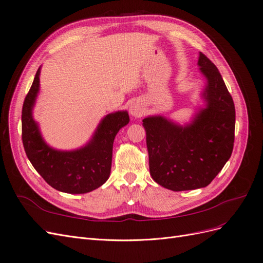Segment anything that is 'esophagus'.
I'll list each match as a JSON object with an SVG mask.
<instances>
[{
	"label": "esophagus",
	"instance_id": "34e87169",
	"mask_svg": "<svg viewBox=\"0 0 263 263\" xmlns=\"http://www.w3.org/2000/svg\"><path fill=\"white\" fill-rule=\"evenodd\" d=\"M142 110H144V109H142L141 104H140V103H138V102H133L132 104H130V106H129V113L134 117L141 116Z\"/></svg>",
	"mask_w": 263,
	"mask_h": 263
}]
</instances>
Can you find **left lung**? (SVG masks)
Here are the masks:
<instances>
[{
	"instance_id": "left-lung-1",
	"label": "left lung",
	"mask_w": 263,
	"mask_h": 263,
	"mask_svg": "<svg viewBox=\"0 0 263 263\" xmlns=\"http://www.w3.org/2000/svg\"><path fill=\"white\" fill-rule=\"evenodd\" d=\"M198 66L208 79V102L194 122L181 127L161 116L142 121L150 176L165 189L186 191L208 186L232 156L236 112L232 95L216 66L200 53Z\"/></svg>"
}]
</instances>
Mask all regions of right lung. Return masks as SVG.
I'll return each mask as SVG.
<instances>
[{
  "instance_id": "obj_1",
  "label": "right lung",
  "mask_w": 263,
  "mask_h": 263,
  "mask_svg": "<svg viewBox=\"0 0 263 263\" xmlns=\"http://www.w3.org/2000/svg\"><path fill=\"white\" fill-rule=\"evenodd\" d=\"M37 70L22 109V139L27 158L36 171L53 189L70 194H82L104 184L112 166L116 134L129 122L127 112L107 115L99 125L92 140L73 151H58L45 144L31 116L39 91Z\"/></svg>"
}]
</instances>
